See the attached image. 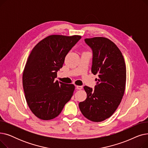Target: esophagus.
Segmentation results:
<instances>
[{"mask_svg":"<svg viewBox=\"0 0 148 148\" xmlns=\"http://www.w3.org/2000/svg\"><path fill=\"white\" fill-rule=\"evenodd\" d=\"M76 88L77 89H79V90H81L83 88L82 86H76Z\"/></svg>","mask_w":148,"mask_h":148,"instance_id":"1","label":"esophagus"}]
</instances>
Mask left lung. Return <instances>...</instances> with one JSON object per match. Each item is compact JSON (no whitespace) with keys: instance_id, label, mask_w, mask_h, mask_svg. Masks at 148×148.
Returning a JSON list of instances; mask_svg holds the SVG:
<instances>
[{"instance_id":"8db88e82","label":"left lung","mask_w":148,"mask_h":148,"mask_svg":"<svg viewBox=\"0 0 148 148\" xmlns=\"http://www.w3.org/2000/svg\"><path fill=\"white\" fill-rule=\"evenodd\" d=\"M84 41L92 51L91 71L98 79L94 89L84 86L87 98L79 106L85 118L101 122L110 118L121 102L125 89V63L120 50L108 39L95 37Z\"/></svg>"}]
</instances>
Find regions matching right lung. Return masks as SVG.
Segmentation results:
<instances>
[{
    "mask_svg": "<svg viewBox=\"0 0 148 148\" xmlns=\"http://www.w3.org/2000/svg\"><path fill=\"white\" fill-rule=\"evenodd\" d=\"M80 39L79 35H50L30 52L23 74V86L29 107L38 118L57 117L71 98L74 85L54 79L66 54Z\"/></svg>",
    "mask_w": 148,
    "mask_h": 148,
    "instance_id": "1",
    "label": "right lung"
}]
</instances>
